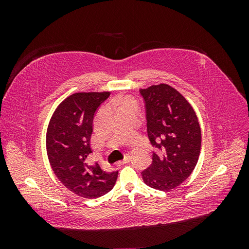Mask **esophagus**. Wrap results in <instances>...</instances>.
<instances>
[{
	"label": "esophagus",
	"instance_id": "esophagus-1",
	"mask_svg": "<svg viewBox=\"0 0 249 249\" xmlns=\"http://www.w3.org/2000/svg\"><path fill=\"white\" fill-rule=\"evenodd\" d=\"M130 161H131V156H126L123 161H119V162H117V165H119V166H122V165L127 164V163H129Z\"/></svg>",
	"mask_w": 249,
	"mask_h": 249
}]
</instances>
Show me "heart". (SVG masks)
<instances>
[{
	"label": "heart",
	"instance_id": "obj_1",
	"mask_svg": "<svg viewBox=\"0 0 249 249\" xmlns=\"http://www.w3.org/2000/svg\"><path fill=\"white\" fill-rule=\"evenodd\" d=\"M125 106H135L136 107V102H135L131 97H125V99L119 102V108L125 107Z\"/></svg>",
	"mask_w": 249,
	"mask_h": 249
}]
</instances>
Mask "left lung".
Listing matches in <instances>:
<instances>
[{"mask_svg":"<svg viewBox=\"0 0 249 249\" xmlns=\"http://www.w3.org/2000/svg\"><path fill=\"white\" fill-rule=\"evenodd\" d=\"M144 101L147 136L158 149L150 166L141 172L143 182L168 191L189 178L201 145L200 126L191 105L167 84L140 89Z\"/></svg>","mask_w":249,"mask_h":249,"instance_id":"1","label":"left lung"}]
</instances>
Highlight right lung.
<instances>
[{"label": "right lung", "mask_w": 249, "mask_h": 249, "mask_svg": "<svg viewBox=\"0 0 249 249\" xmlns=\"http://www.w3.org/2000/svg\"><path fill=\"white\" fill-rule=\"evenodd\" d=\"M110 92H79L65 99L53 114L47 132V152L53 171L67 189L97 198L114 187L118 171L89 165L90 138L95 112Z\"/></svg>", "instance_id": "right-lung-1"}]
</instances>
